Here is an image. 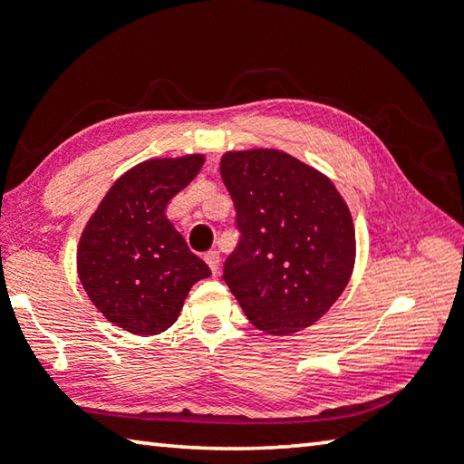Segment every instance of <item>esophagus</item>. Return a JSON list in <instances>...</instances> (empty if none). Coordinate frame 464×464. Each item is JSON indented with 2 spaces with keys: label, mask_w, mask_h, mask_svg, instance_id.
I'll return each instance as SVG.
<instances>
[{
  "label": "esophagus",
  "mask_w": 464,
  "mask_h": 464,
  "mask_svg": "<svg viewBox=\"0 0 464 464\" xmlns=\"http://www.w3.org/2000/svg\"><path fill=\"white\" fill-rule=\"evenodd\" d=\"M204 260H206V264H208V266H210L212 275H218V266H220V256H218V252H208V254L204 256Z\"/></svg>",
  "instance_id": "1"
}]
</instances>
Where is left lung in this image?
<instances>
[{
	"label": "left lung",
	"instance_id": "8db88e82",
	"mask_svg": "<svg viewBox=\"0 0 464 464\" xmlns=\"http://www.w3.org/2000/svg\"><path fill=\"white\" fill-rule=\"evenodd\" d=\"M220 178L241 231L223 278L241 310L266 334L312 326L355 266L347 202L324 173L276 149L225 152Z\"/></svg>",
	"mask_w": 464,
	"mask_h": 464
}]
</instances>
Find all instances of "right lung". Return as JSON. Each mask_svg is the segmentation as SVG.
<instances>
[{"mask_svg": "<svg viewBox=\"0 0 464 464\" xmlns=\"http://www.w3.org/2000/svg\"><path fill=\"white\" fill-rule=\"evenodd\" d=\"M204 165V154L131 167L88 218L78 276L94 307L131 334H159L179 318L188 293L210 268L189 252L165 210Z\"/></svg>", "mask_w": 464, "mask_h": 464, "instance_id": "obj_1", "label": "right lung"}]
</instances>
